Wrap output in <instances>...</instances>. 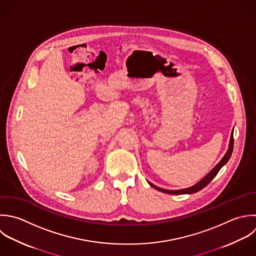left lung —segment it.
Here are the masks:
<instances>
[{
  "instance_id": "1",
  "label": "left lung",
  "mask_w": 256,
  "mask_h": 256,
  "mask_svg": "<svg viewBox=\"0 0 256 256\" xmlns=\"http://www.w3.org/2000/svg\"><path fill=\"white\" fill-rule=\"evenodd\" d=\"M234 130H232V136H230V140L228 150L226 156L222 158V160H220V162H218V164L200 180V182H198L194 186H190V188H188L178 190H164V188H158V186H154V184L148 182L150 186H152L154 188H156V190L168 194H196V192L202 190V188H204L214 178V176L218 174V172L220 170V168L230 160V156H232V150H234Z\"/></svg>"
}]
</instances>
